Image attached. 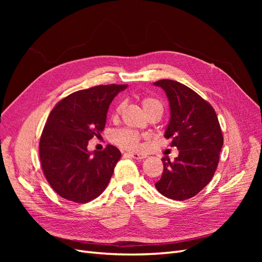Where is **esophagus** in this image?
<instances>
[{
    "label": "esophagus",
    "mask_w": 262,
    "mask_h": 262,
    "mask_svg": "<svg viewBox=\"0 0 262 262\" xmlns=\"http://www.w3.org/2000/svg\"><path fill=\"white\" fill-rule=\"evenodd\" d=\"M128 155L134 160H143V158L146 157L145 154H141V153H128Z\"/></svg>",
    "instance_id": "obj_1"
}]
</instances>
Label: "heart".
Masks as SVG:
<instances>
[{"instance_id":"obj_1","label":"heart","mask_w":262,"mask_h":262,"mask_svg":"<svg viewBox=\"0 0 262 262\" xmlns=\"http://www.w3.org/2000/svg\"><path fill=\"white\" fill-rule=\"evenodd\" d=\"M142 106H143V109L147 115L153 113H158L162 115L164 112V106L162 102L154 97H144L142 99ZM121 109L122 105H119L116 113L119 114L121 112ZM113 140L119 146L124 147L126 149H137L140 146L141 137L139 133L132 130H120L114 134Z\"/></svg>"}]
</instances>
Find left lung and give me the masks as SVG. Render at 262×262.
Returning <instances> with one entry per match:
<instances>
[{"instance_id": "left-lung-1", "label": "left lung", "mask_w": 262, "mask_h": 262, "mask_svg": "<svg viewBox=\"0 0 262 262\" xmlns=\"http://www.w3.org/2000/svg\"><path fill=\"white\" fill-rule=\"evenodd\" d=\"M166 93L170 119L164 133L179 150L175 161L162 158L164 170L155 187L163 195L182 201L192 198L211 181L216 170L223 136L213 107L177 81L154 83Z\"/></svg>"}]
</instances>
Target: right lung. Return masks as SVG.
<instances>
[{"instance_id": "add662e5", "label": "right lung", "mask_w": 262, "mask_h": 262, "mask_svg": "<svg viewBox=\"0 0 262 262\" xmlns=\"http://www.w3.org/2000/svg\"><path fill=\"white\" fill-rule=\"evenodd\" d=\"M128 85H99L69 95L59 101L43 128L39 155L46 179L60 196L86 203L106 189L121 153L116 146L87 149L100 136L109 105Z\"/></svg>"}]
</instances>
